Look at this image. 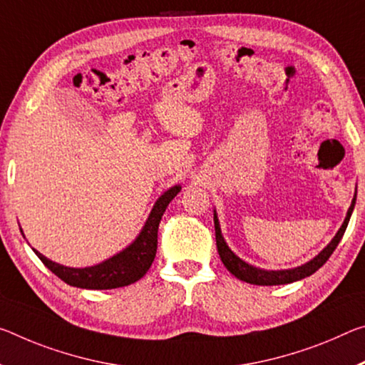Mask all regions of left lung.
<instances>
[{
  "mask_svg": "<svg viewBox=\"0 0 365 365\" xmlns=\"http://www.w3.org/2000/svg\"><path fill=\"white\" fill-rule=\"evenodd\" d=\"M356 195H354V198H352V203L349 206L348 214H346L344 222L339 227L336 235L333 237V240L329 242V244L325 248H323V250L318 253V255L314 259H310V262H307L305 264H300V266H297V268H292V269L268 271V269H262V268H257V266H252V264L245 263L244 259L237 257L235 253L230 250L229 245L225 244L224 237L221 234V225H219L217 214H216V211H214V229H216V245H217L219 257H221L225 268H227L230 273H232L237 277V279L250 282V284L277 286V284H289V282L304 279V277L314 274L318 268H322V266L327 263V259L331 257L334 248L338 247L339 240L343 239L344 230H346V227H348V222L351 219L352 210H354Z\"/></svg>",
  "mask_w": 365,
  "mask_h": 365,
  "instance_id": "8db88e82",
  "label": "left lung"
}]
</instances>
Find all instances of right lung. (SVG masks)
I'll list each match as a JSON object with an SVG mask.
<instances>
[{
	"mask_svg": "<svg viewBox=\"0 0 365 365\" xmlns=\"http://www.w3.org/2000/svg\"><path fill=\"white\" fill-rule=\"evenodd\" d=\"M180 190V185H175L164 195H160L149 212L140 235L133 240V244L99 264L88 266V268H69V266L51 262L34 248L32 250L51 273H55L69 286L81 289H117L130 286L141 279L151 268L155 252H158V229L162 214L165 212V207Z\"/></svg>",
	"mask_w": 365,
	"mask_h": 365,
	"instance_id": "obj_1",
	"label": "right lung"
}]
</instances>
